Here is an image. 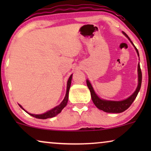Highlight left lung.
<instances>
[{"label": "left lung", "mask_w": 151, "mask_h": 151, "mask_svg": "<svg viewBox=\"0 0 151 151\" xmlns=\"http://www.w3.org/2000/svg\"><path fill=\"white\" fill-rule=\"evenodd\" d=\"M123 32V34L125 35L130 40L129 37L127 36V34L125 32ZM131 42L133 45V43L131 41ZM133 46L135 47V49L136 51H137L138 56H139V52H138L137 49L136 48L135 45H133ZM138 86L137 88H136L135 91L133 93V95H131L129 98L126 99L122 101H107L104 100H102L99 97L97 96L95 93L93 88L91 84L89 82L88 80H86V84H87L88 88H89L90 92H91V98L93 100V102L94 103V104L96 105L97 108H98L100 110H102L104 112L106 113H119L124 112V111L127 110V109H129L130 106L132 104V103L133 102V101L135 100V99L137 97L138 93H139L140 88H141V84H142V71L140 69V65L139 63L138 64Z\"/></svg>", "instance_id": "obj_1"}]
</instances>
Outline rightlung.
Wrapping results in <instances>:
<instances>
[{"instance_id":"1","label":"right lung","mask_w":151,"mask_h":151,"mask_svg":"<svg viewBox=\"0 0 151 151\" xmlns=\"http://www.w3.org/2000/svg\"><path fill=\"white\" fill-rule=\"evenodd\" d=\"M71 79H72V75H71L70 76L69 80H68V82H67V93H66V96L65 97V98H64V100L63 102H62L58 106H55V108H53L51 109V110L47 111V112L43 113V114H41V115H35V114H31V113H29L30 115H32V116L36 117V118H38V119H47V118H51V117H55V115H57L58 113H60L62 111V110L65 108L66 106V105L67 104V102H68V98H69V88H70V86H71ZM19 106L21 107L22 109V107L20 106L19 104ZM24 110V109H23ZM27 112V111H26Z\"/></svg>"}]
</instances>
